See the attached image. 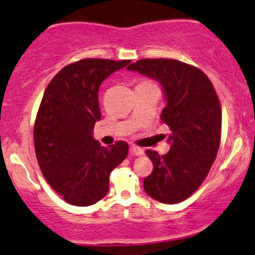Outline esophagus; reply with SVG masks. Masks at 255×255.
I'll list each match as a JSON object with an SVG mask.
<instances>
[{
	"instance_id": "obj_1",
	"label": "esophagus",
	"mask_w": 255,
	"mask_h": 255,
	"mask_svg": "<svg viewBox=\"0 0 255 255\" xmlns=\"http://www.w3.org/2000/svg\"><path fill=\"white\" fill-rule=\"evenodd\" d=\"M131 151H132L136 156H143V155H144V150H143L142 148H138V146H131Z\"/></svg>"
}]
</instances>
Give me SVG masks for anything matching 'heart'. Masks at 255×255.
Listing matches in <instances>:
<instances>
[{
    "label": "heart",
    "instance_id": "1",
    "mask_svg": "<svg viewBox=\"0 0 255 255\" xmlns=\"http://www.w3.org/2000/svg\"><path fill=\"white\" fill-rule=\"evenodd\" d=\"M143 83H150V82H143Z\"/></svg>",
    "mask_w": 255,
    "mask_h": 255
}]
</instances>
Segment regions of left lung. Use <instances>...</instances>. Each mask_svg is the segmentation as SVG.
Instances as JSON below:
<instances>
[{
  "label": "left lung",
  "mask_w": 255,
  "mask_h": 255,
  "mask_svg": "<svg viewBox=\"0 0 255 255\" xmlns=\"http://www.w3.org/2000/svg\"><path fill=\"white\" fill-rule=\"evenodd\" d=\"M127 70L160 83L166 103L161 122L172 131L167 154L145 151L154 170L143 180L144 191L164 204L180 203L202 185L216 158L222 127L216 92L202 70L176 59H140Z\"/></svg>",
  "instance_id": "8db88e82"
}]
</instances>
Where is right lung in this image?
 I'll use <instances>...</instances> for the list:
<instances>
[{"label":"right lung","mask_w":255,"mask_h":255,"mask_svg":"<svg viewBox=\"0 0 255 255\" xmlns=\"http://www.w3.org/2000/svg\"><path fill=\"white\" fill-rule=\"evenodd\" d=\"M128 63L81 59L63 68L45 89L34 124L35 154L45 179L70 204L103 199L111 172L128 156V143L100 145L93 128L101 118L99 87Z\"/></svg>","instance_id":"obj_1"}]
</instances>
